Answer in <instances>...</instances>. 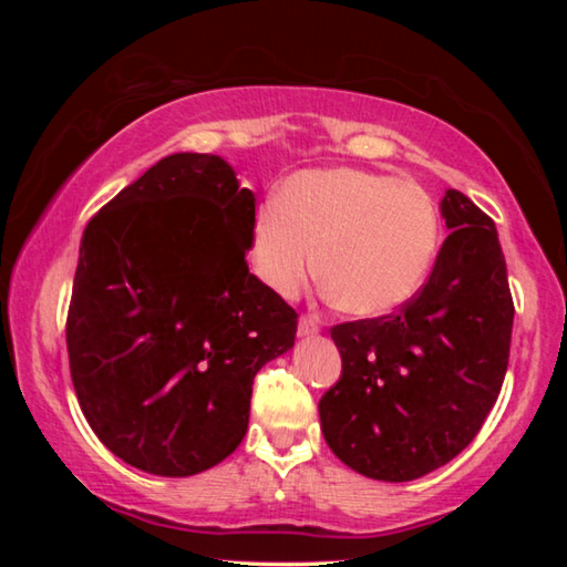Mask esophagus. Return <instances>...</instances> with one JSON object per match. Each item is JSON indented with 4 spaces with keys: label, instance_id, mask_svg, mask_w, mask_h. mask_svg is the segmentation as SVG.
<instances>
[{
    "label": "esophagus",
    "instance_id": "obj_1",
    "mask_svg": "<svg viewBox=\"0 0 567 567\" xmlns=\"http://www.w3.org/2000/svg\"><path fill=\"white\" fill-rule=\"evenodd\" d=\"M320 332V324L315 318H300V324H297V334L300 338H312V334Z\"/></svg>",
    "mask_w": 567,
    "mask_h": 567
}]
</instances>
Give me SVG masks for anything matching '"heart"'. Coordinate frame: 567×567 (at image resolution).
I'll return each instance as SVG.
<instances>
[{
	"instance_id": "b5f03b06",
	"label": "heart",
	"mask_w": 567,
	"mask_h": 567,
	"mask_svg": "<svg viewBox=\"0 0 567 567\" xmlns=\"http://www.w3.org/2000/svg\"><path fill=\"white\" fill-rule=\"evenodd\" d=\"M440 217L410 179L372 169H307L285 182L280 205L252 225V260L280 297L318 272L324 292L354 318H382L417 295L433 265Z\"/></svg>"
}]
</instances>
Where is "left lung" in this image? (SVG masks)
Listing matches in <instances>:
<instances>
[{"label": "left lung", "mask_w": 567, "mask_h": 567, "mask_svg": "<svg viewBox=\"0 0 567 567\" xmlns=\"http://www.w3.org/2000/svg\"><path fill=\"white\" fill-rule=\"evenodd\" d=\"M450 229L433 272L398 315L332 328L338 385L320 400L322 435L354 473L408 483L473 443L501 395L513 297L491 217L445 189Z\"/></svg>", "instance_id": "1"}]
</instances>
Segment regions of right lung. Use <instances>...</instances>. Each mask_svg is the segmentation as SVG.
<instances>
[{
  "label": "right lung",
  "instance_id": "1",
  "mask_svg": "<svg viewBox=\"0 0 567 567\" xmlns=\"http://www.w3.org/2000/svg\"><path fill=\"white\" fill-rule=\"evenodd\" d=\"M255 195L227 159L177 152L84 227L66 350L104 445L187 477L243 443L257 370L292 350L297 312L249 272Z\"/></svg>",
  "mask_w": 567,
  "mask_h": 567
}]
</instances>
